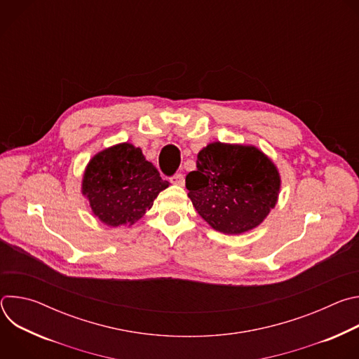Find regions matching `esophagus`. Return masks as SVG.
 Instances as JSON below:
<instances>
[{"mask_svg":"<svg viewBox=\"0 0 359 359\" xmlns=\"http://www.w3.org/2000/svg\"><path fill=\"white\" fill-rule=\"evenodd\" d=\"M170 183H173L176 186H183L184 184V176L182 173H176L170 177Z\"/></svg>","mask_w":359,"mask_h":359,"instance_id":"34e87169","label":"esophagus"}]
</instances>
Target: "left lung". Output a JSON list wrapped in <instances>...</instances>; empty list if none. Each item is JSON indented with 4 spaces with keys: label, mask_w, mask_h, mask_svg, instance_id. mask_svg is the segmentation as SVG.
Masks as SVG:
<instances>
[{
    "label": "left lung",
    "mask_w": 359,
    "mask_h": 359,
    "mask_svg": "<svg viewBox=\"0 0 359 359\" xmlns=\"http://www.w3.org/2000/svg\"><path fill=\"white\" fill-rule=\"evenodd\" d=\"M196 165L186 176L189 197L215 230L245 233L274 209L280 175L257 147L215 142L198 151Z\"/></svg>",
    "instance_id": "obj_1"
}]
</instances>
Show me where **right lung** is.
Wrapping results in <instances>:
<instances>
[{
    "label": "right lung",
    "mask_w": 359,
    "mask_h": 359,
    "mask_svg": "<svg viewBox=\"0 0 359 359\" xmlns=\"http://www.w3.org/2000/svg\"><path fill=\"white\" fill-rule=\"evenodd\" d=\"M169 187L139 147L119 143L99 151L83 173L82 193L93 215L107 226L133 224Z\"/></svg>",
    "instance_id": "1"
}]
</instances>
